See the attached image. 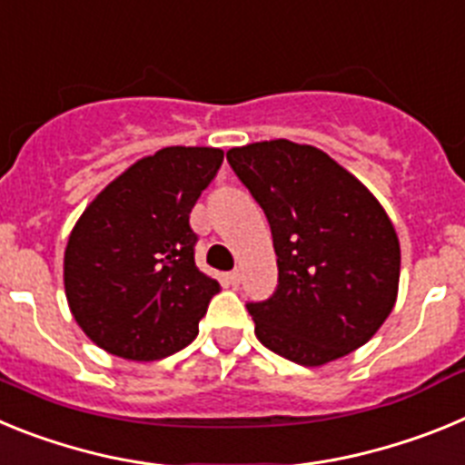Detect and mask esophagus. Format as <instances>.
I'll list each match as a JSON object with an SVG mask.
<instances>
[{"mask_svg": "<svg viewBox=\"0 0 465 465\" xmlns=\"http://www.w3.org/2000/svg\"><path fill=\"white\" fill-rule=\"evenodd\" d=\"M240 282H242V270L235 268L232 272H230V283H235V286H237Z\"/></svg>", "mask_w": 465, "mask_h": 465, "instance_id": "1", "label": "esophagus"}]
</instances>
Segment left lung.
Instances as JSON below:
<instances>
[{"label": "left lung", "mask_w": 465, "mask_h": 465, "mask_svg": "<svg viewBox=\"0 0 465 465\" xmlns=\"http://www.w3.org/2000/svg\"><path fill=\"white\" fill-rule=\"evenodd\" d=\"M228 163L268 216L277 291L246 310L256 338L293 363L342 359L391 314L401 277L396 228L354 174L289 139L246 143Z\"/></svg>", "instance_id": "left-lung-1"}]
</instances>
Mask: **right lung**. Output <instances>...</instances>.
I'll list each match as a JSON object with an SVG mask.
<instances>
[{
  "instance_id": "right-lung-1",
  "label": "right lung",
  "mask_w": 465,
  "mask_h": 465,
  "mask_svg": "<svg viewBox=\"0 0 465 465\" xmlns=\"http://www.w3.org/2000/svg\"><path fill=\"white\" fill-rule=\"evenodd\" d=\"M223 151L167 146L116 176L74 225L64 293L81 331L127 361H158L197 335L216 279L195 265L191 209Z\"/></svg>"
}]
</instances>
